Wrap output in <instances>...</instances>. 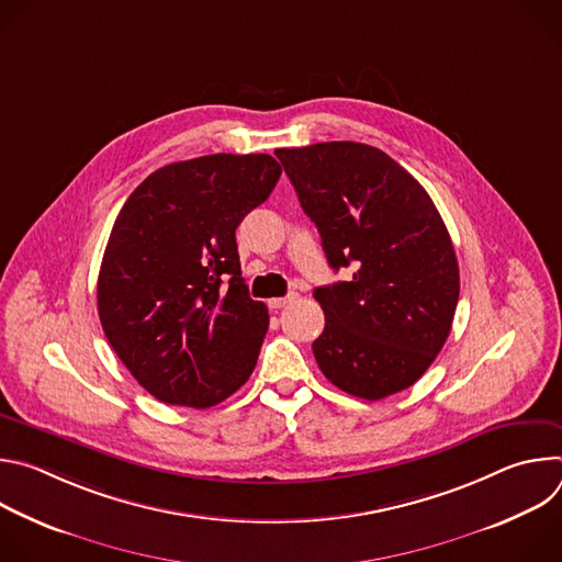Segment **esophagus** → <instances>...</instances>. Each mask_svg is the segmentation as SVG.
Segmentation results:
<instances>
[{
	"label": "esophagus",
	"mask_w": 562,
	"mask_h": 562,
	"mask_svg": "<svg viewBox=\"0 0 562 562\" xmlns=\"http://www.w3.org/2000/svg\"><path fill=\"white\" fill-rule=\"evenodd\" d=\"M295 300H297V293H289V295H284V297H273V300H269V308L278 311V308H284L286 304H291V302H295Z\"/></svg>",
	"instance_id": "1"
}]
</instances>
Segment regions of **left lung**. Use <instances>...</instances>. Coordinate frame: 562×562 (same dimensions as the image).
Segmentation results:
<instances>
[{
	"label": "left lung",
	"instance_id": "left-lung-1",
	"mask_svg": "<svg viewBox=\"0 0 562 562\" xmlns=\"http://www.w3.org/2000/svg\"><path fill=\"white\" fill-rule=\"evenodd\" d=\"M297 200L349 282L317 286L315 362L338 389L382 400L412 386L451 331L460 293L449 231L420 182L360 142L278 148Z\"/></svg>",
	"mask_w": 562,
	"mask_h": 562
}]
</instances>
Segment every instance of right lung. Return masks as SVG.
Returning a JSON list of instances; mask_svg holds the SVG:
<instances>
[{
    "label": "right lung",
    "instance_id": "1",
    "mask_svg": "<svg viewBox=\"0 0 562 562\" xmlns=\"http://www.w3.org/2000/svg\"><path fill=\"white\" fill-rule=\"evenodd\" d=\"M280 173L267 153L202 155L157 169L124 202L100 267V323L162 403L206 409L254 373L269 311L249 295L235 228Z\"/></svg>",
    "mask_w": 562,
    "mask_h": 562
}]
</instances>
